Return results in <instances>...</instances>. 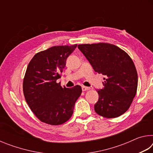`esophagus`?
<instances>
[{
  "instance_id": "esophagus-1",
  "label": "esophagus",
  "mask_w": 153,
  "mask_h": 153,
  "mask_svg": "<svg viewBox=\"0 0 153 153\" xmlns=\"http://www.w3.org/2000/svg\"><path fill=\"white\" fill-rule=\"evenodd\" d=\"M82 91H86V90L90 89V88L89 87L84 86H82Z\"/></svg>"
}]
</instances>
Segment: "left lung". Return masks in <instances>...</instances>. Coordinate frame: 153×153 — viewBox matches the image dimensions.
<instances>
[{
    "mask_svg": "<svg viewBox=\"0 0 153 153\" xmlns=\"http://www.w3.org/2000/svg\"><path fill=\"white\" fill-rule=\"evenodd\" d=\"M78 48L94 71L104 75V88L97 90L98 100L94 111L106 118L126 113L136 96L138 74L133 61L117 46L108 43L84 44Z\"/></svg>",
    "mask_w": 153,
    "mask_h": 153,
    "instance_id": "obj_1",
    "label": "left lung"
}]
</instances>
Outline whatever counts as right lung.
Segmentation results:
<instances>
[{
	"instance_id": "1",
	"label": "right lung",
	"mask_w": 153,
	"mask_h": 153,
	"mask_svg": "<svg viewBox=\"0 0 153 153\" xmlns=\"http://www.w3.org/2000/svg\"><path fill=\"white\" fill-rule=\"evenodd\" d=\"M76 47L77 45L53 46L36 54L28 64L23 83L24 94L31 110L44 123L61 125L74 113L81 86L62 88L56 79Z\"/></svg>"
}]
</instances>
